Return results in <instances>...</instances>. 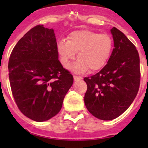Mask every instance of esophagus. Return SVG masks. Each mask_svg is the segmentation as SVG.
<instances>
[{"label":"esophagus","instance_id":"1","mask_svg":"<svg viewBox=\"0 0 148 148\" xmlns=\"http://www.w3.org/2000/svg\"><path fill=\"white\" fill-rule=\"evenodd\" d=\"M81 79H82V77H78V76H76V75L74 76V80L75 82L76 81H79V80H81Z\"/></svg>","mask_w":148,"mask_h":148}]
</instances>
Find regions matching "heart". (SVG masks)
<instances>
[{
    "instance_id": "heart-1",
    "label": "heart",
    "mask_w": 148,
    "mask_h": 148,
    "mask_svg": "<svg viewBox=\"0 0 148 148\" xmlns=\"http://www.w3.org/2000/svg\"><path fill=\"white\" fill-rule=\"evenodd\" d=\"M60 62L69 68L77 53L78 60L74 64V71L82 73L101 69L111 56L113 41L110 35L90 30H78L71 32L67 40L61 39L56 45Z\"/></svg>"
}]
</instances>
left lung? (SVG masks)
Instances as JSON below:
<instances>
[{"mask_svg":"<svg viewBox=\"0 0 148 148\" xmlns=\"http://www.w3.org/2000/svg\"><path fill=\"white\" fill-rule=\"evenodd\" d=\"M114 49L107 64L87 84L84 103L97 118L112 120L121 115L137 96L140 81V57L135 45L117 28L110 30Z\"/></svg>","mask_w":148,"mask_h":148,"instance_id":"8db88e82","label":"left lung"}]
</instances>
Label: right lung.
<instances>
[{
    "instance_id": "right-lung-1",
    "label": "right lung",
    "mask_w": 148,
    "mask_h": 148,
    "mask_svg": "<svg viewBox=\"0 0 148 148\" xmlns=\"http://www.w3.org/2000/svg\"><path fill=\"white\" fill-rule=\"evenodd\" d=\"M53 28L38 25L13 48L8 62L12 94L19 110L36 122L59 112L74 79L59 60Z\"/></svg>"
}]
</instances>
